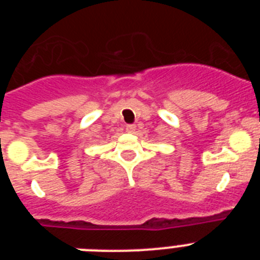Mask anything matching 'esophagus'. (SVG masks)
Listing matches in <instances>:
<instances>
[{
  "mask_svg": "<svg viewBox=\"0 0 260 260\" xmlns=\"http://www.w3.org/2000/svg\"><path fill=\"white\" fill-rule=\"evenodd\" d=\"M135 130H137V126H135V125H127V126H126V132L130 133V134L135 133Z\"/></svg>",
  "mask_w": 260,
  "mask_h": 260,
  "instance_id": "obj_1",
  "label": "esophagus"
}]
</instances>
